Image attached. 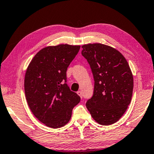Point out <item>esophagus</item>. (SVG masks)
Returning <instances> with one entry per match:
<instances>
[{
  "mask_svg": "<svg viewBox=\"0 0 154 154\" xmlns=\"http://www.w3.org/2000/svg\"><path fill=\"white\" fill-rule=\"evenodd\" d=\"M77 94L79 95V96L81 97V98H82V97H83V93H82V91H78V92H77Z\"/></svg>",
  "mask_w": 154,
  "mask_h": 154,
  "instance_id": "obj_1",
  "label": "esophagus"
}]
</instances>
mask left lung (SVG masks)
Segmentation results:
<instances>
[{
	"label": "left lung",
	"mask_w": 154,
	"mask_h": 154,
	"mask_svg": "<svg viewBox=\"0 0 154 154\" xmlns=\"http://www.w3.org/2000/svg\"><path fill=\"white\" fill-rule=\"evenodd\" d=\"M82 48L95 81L86 107L95 122L110 125L121 118L131 103L134 79L130 67L125 57L109 46L95 43Z\"/></svg>",
	"instance_id": "left-lung-1"
}]
</instances>
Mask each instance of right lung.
<instances>
[{"mask_svg": "<svg viewBox=\"0 0 154 154\" xmlns=\"http://www.w3.org/2000/svg\"><path fill=\"white\" fill-rule=\"evenodd\" d=\"M79 45L49 46L38 51L26 70L25 93L38 120L51 128L69 122L81 97L66 83V71L79 51Z\"/></svg>", "mask_w": 154, "mask_h": 154, "instance_id": "right-lung-1", "label": "right lung"}]
</instances>
